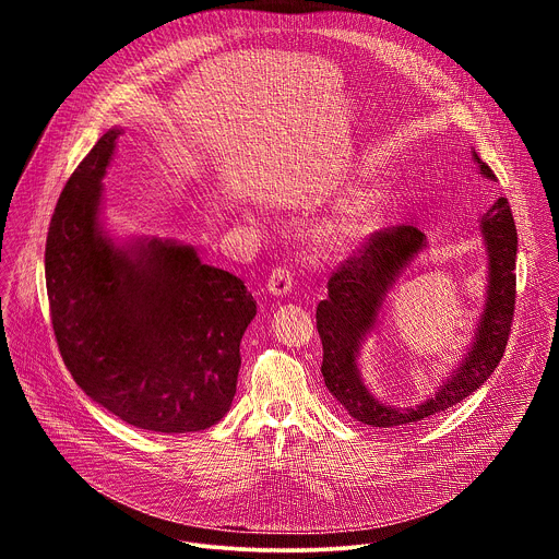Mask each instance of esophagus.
Instances as JSON below:
<instances>
[{"mask_svg": "<svg viewBox=\"0 0 559 559\" xmlns=\"http://www.w3.org/2000/svg\"><path fill=\"white\" fill-rule=\"evenodd\" d=\"M292 285H294V278H292L289 270H285V267L272 270V274L267 278V292L272 296H287L292 292Z\"/></svg>", "mask_w": 559, "mask_h": 559, "instance_id": "obj_1", "label": "esophagus"}]
</instances>
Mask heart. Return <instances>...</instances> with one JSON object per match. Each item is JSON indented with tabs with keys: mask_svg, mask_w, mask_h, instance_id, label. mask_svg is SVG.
Here are the masks:
<instances>
[{
	"mask_svg": "<svg viewBox=\"0 0 559 559\" xmlns=\"http://www.w3.org/2000/svg\"><path fill=\"white\" fill-rule=\"evenodd\" d=\"M386 194L362 188L343 197L307 234V252L316 261H343L367 246L386 221Z\"/></svg>",
	"mask_w": 559,
	"mask_h": 559,
	"instance_id": "1",
	"label": "heart"
}]
</instances>
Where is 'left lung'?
I'll list each match as a JSON object with an SVG mask.
<instances>
[{
    "label": "left lung",
    "instance_id": "obj_1",
    "mask_svg": "<svg viewBox=\"0 0 559 559\" xmlns=\"http://www.w3.org/2000/svg\"><path fill=\"white\" fill-rule=\"evenodd\" d=\"M477 175L498 181L491 168L471 150ZM480 236L487 252L485 305L460 362L442 378L436 391L416 407L382 403L360 371L365 343L378 334L386 298L412 263L429 248L425 231L401 225L376 234L362 252L349 259L330 278V298L316 307V328L323 341V378L343 409L362 425L401 427L440 414L480 389L496 371L507 349L515 309L518 229L509 201L500 197L480 216Z\"/></svg>",
    "mask_w": 559,
    "mask_h": 559
}]
</instances>
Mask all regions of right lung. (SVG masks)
Listing matches in <instances>:
<instances>
[{
	"label": "right lung",
	"mask_w": 559,
	"mask_h": 559,
	"mask_svg": "<svg viewBox=\"0 0 559 559\" xmlns=\"http://www.w3.org/2000/svg\"><path fill=\"white\" fill-rule=\"evenodd\" d=\"M110 128L68 179L46 241V289L61 358L84 393L123 423L192 433L231 407L257 300L234 274L162 236H115L104 177Z\"/></svg>",
	"instance_id": "1"
}]
</instances>
